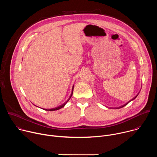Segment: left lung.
Listing matches in <instances>:
<instances>
[{
    "mask_svg": "<svg viewBox=\"0 0 157 157\" xmlns=\"http://www.w3.org/2000/svg\"><path fill=\"white\" fill-rule=\"evenodd\" d=\"M137 96H138V95H137V96H136V97H135V98H133V99H132V100H130V101H128V102H127V103H126V104H124V105H122V106H121V107H119V108H122V107H124V106H125V105H127V104H128V103H129V102H130V101H132V100H133V99H136V98H137Z\"/></svg>",
    "mask_w": 157,
    "mask_h": 157,
    "instance_id": "left-lung-1",
    "label": "left lung"
}]
</instances>
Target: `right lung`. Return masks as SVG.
I'll return each mask as SVG.
<instances>
[{
  "label": "right lung",
  "mask_w": 157,
  "mask_h": 157,
  "mask_svg": "<svg viewBox=\"0 0 157 157\" xmlns=\"http://www.w3.org/2000/svg\"><path fill=\"white\" fill-rule=\"evenodd\" d=\"M73 89H74V86H73V88H72V91H71V96H70V98H69V99L65 103H64L63 104H62V105H59V106H58V107H55V108H53V109H44V110H48V111H53V110H59V109H61V108H63L65 105H66V104L68 102V101L70 99V98H71V96H72V95H73Z\"/></svg>",
  "instance_id": "1"
}]
</instances>
